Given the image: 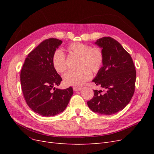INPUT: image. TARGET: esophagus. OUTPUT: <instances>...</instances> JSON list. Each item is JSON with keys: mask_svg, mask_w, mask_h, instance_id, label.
I'll return each instance as SVG.
<instances>
[{"mask_svg": "<svg viewBox=\"0 0 154 154\" xmlns=\"http://www.w3.org/2000/svg\"><path fill=\"white\" fill-rule=\"evenodd\" d=\"M73 90H74V91H78L81 90V87H74Z\"/></svg>", "mask_w": 154, "mask_h": 154, "instance_id": "obj_1", "label": "esophagus"}]
</instances>
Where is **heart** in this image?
I'll return each mask as SVG.
<instances>
[{"instance_id":"heart-1","label":"heart","mask_w":154,"mask_h":154,"mask_svg":"<svg viewBox=\"0 0 154 154\" xmlns=\"http://www.w3.org/2000/svg\"><path fill=\"white\" fill-rule=\"evenodd\" d=\"M66 50L69 57L78 58L75 71L69 72L63 76V83L67 86H80L88 81L91 77V72L96 74L101 69L103 64V51L97 47L80 42L69 44ZM53 66L58 73L67 71L66 55L60 50H57L52 57Z\"/></svg>"}]
</instances>
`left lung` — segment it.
I'll return each instance as SVG.
<instances>
[{
    "label": "left lung",
    "instance_id": "1",
    "mask_svg": "<svg viewBox=\"0 0 154 154\" xmlns=\"http://www.w3.org/2000/svg\"><path fill=\"white\" fill-rule=\"evenodd\" d=\"M102 49L103 66L92 80L105 91L94 90L87 101L90 109L100 114L111 115L122 110L131 100L135 91L136 71L131 56L118 41L109 36L97 40Z\"/></svg>",
    "mask_w": 154,
    "mask_h": 154
}]
</instances>
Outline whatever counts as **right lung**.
<instances>
[{
  "instance_id": "right-lung-1",
  "label": "right lung",
  "mask_w": 154,
  "mask_h": 154,
  "mask_svg": "<svg viewBox=\"0 0 154 154\" xmlns=\"http://www.w3.org/2000/svg\"><path fill=\"white\" fill-rule=\"evenodd\" d=\"M62 43L54 38L42 42L27 55L20 72L22 90L27 105L46 117L62 112L73 94L71 87L63 90L55 88L62 79L54 69L52 57Z\"/></svg>"
}]
</instances>
